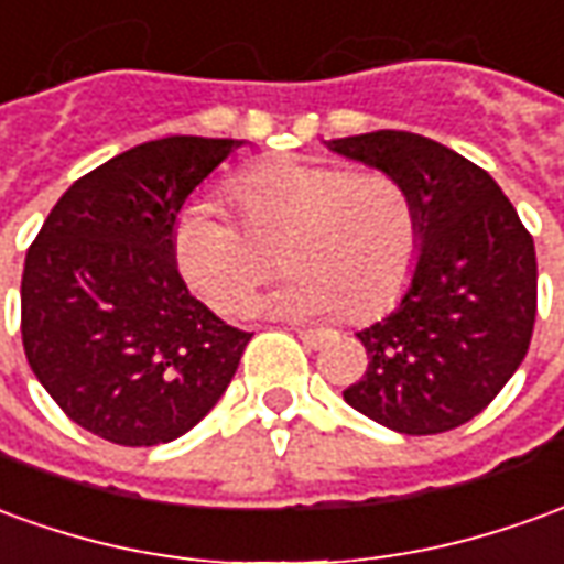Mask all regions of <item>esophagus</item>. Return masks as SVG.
<instances>
[{"instance_id": "34e87169", "label": "esophagus", "mask_w": 564, "mask_h": 564, "mask_svg": "<svg viewBox=\"0 0 564 564\" xmlns=\"http://www.w3.org/2000/svg\"><path fill=\"white\" fill-rule=\"evenodd\" d=\"M295 333H299L305 348H321L323 341H326V333H323V329H295Z\"/></svg>"}]
</instances>
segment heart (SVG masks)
<instances>
[{"label": "heart", "mask_w": 564, "mask_h": 564, "mask_svg": "<svg viewBox=\"0 0 564 564\" xmlns=\"http://www.w3.org/2000/svg\"><path fill=\"white\" fill-rule=\"evenodd\" d=\"M231 223L214 204H192L173 226V259L195 293L219 314L247 305L283 243L293 286L262 308L369 321L412 281L421 216L409 188L388 171H348L311 161H265L228 183Z\"/></svg>", "instance_id": "b5f03b06"}]
</instances>
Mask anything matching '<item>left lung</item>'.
Instances as JSON below:
<instances>
[{
    "label": "left lung",
    "instance_id": "obj_1",
    "mask_svg": "<svg viewBox=\"0 0 564 564\" xmlns=\"http://www.w3.org/2000/svg\"><path fill=\"white\" fill-rule=\"evenodd\" d=\"M326 145L393 173L421 216L412 281L384 321L357 333L369 366L345 403L409 436L460 427L529 354L538 314L529 228L482 167L436 140L376 131Z\"/></svg>",
    "mask_w": 564,
    "mask_h": 564
}]
</instances>
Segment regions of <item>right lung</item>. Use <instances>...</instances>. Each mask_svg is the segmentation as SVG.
Wrapping results in <instances>:
<instances>
[{
  "label": "right lung",
  "mask_w": 564,
  "mask_h": 564,
  "mask_svg": "<svg viewBox=\"0 0 564 564\" xmlns=\"http://www.w3.org/2000/svg\"><path fill=\"white\" fill-rule=\"evenodd\" d=\"M238 145L210 137L133 145L66 188L26 250V360L78 427L116 446L192 431L253 336L188 293L171 243L188 195Z\"/></svg>",
  "instance_id": "add662e5"
}]
</instances>
